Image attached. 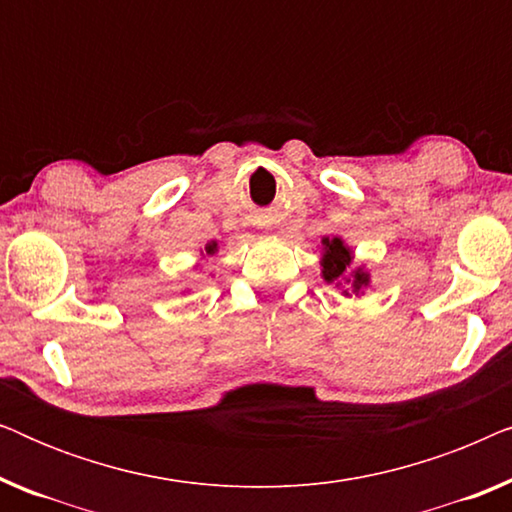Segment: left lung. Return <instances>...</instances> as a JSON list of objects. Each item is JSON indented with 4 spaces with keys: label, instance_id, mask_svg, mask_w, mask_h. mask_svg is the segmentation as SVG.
I'll list each match as a JSON object with an SVG mask.
<instances>
[{
    "label": "left lung",
    "instance_id": "obj_1",
    "mask_svg": "<svg viewBox=\"0 0 512 512\" xmlns=\"http://www.w3.org/2000/svg\"><path fill=\"white\" fill-rule=\"evenodd\" d=\"M324 247H326V254H324V261H321V265H324V279L326 282H338V279H342V275L347 272V265L352 263V251L342 244L340 237H333V240H328L326 237ZM352 277H354L356 289H359L361 284H368L366 272L356 270Z\"/></svg>",
    "mask_w": 512,
    "mask_h": 512
}]
</instances>
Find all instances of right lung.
Returning <instances> with one entry per match:
<instances>
[{
	"mask_svg": "<svg viewBox=\"0 0 512 512\" xmlns=\"http://www.w3.org/2000/svg\"><path fill=\"white\" fill-rule=\"evenodd\" d=\"M214 249H216V244H209V247H207V254H214Z\"/></svg>",
	"mask_w": 512,
	"mask_h": 512,
	"instance_id": "add662e5",
	"label": "right lung"
}]
</instances>
